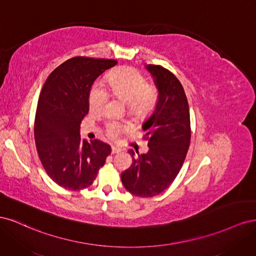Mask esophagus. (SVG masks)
Returning a JSON list of instances; mask_svg holds the SVG:
<instances>
[{
  "label": "esophagus",
  "instance_id": "1",
  "mask_svg": "<svg viewBox=\"0 0 256 256\" xmlns=\"http://www.w3.org/2000/svg\"><path fill=\"white\" fill-rule=\"evenodd\" d=\"M120 152V148L118 146H112V154H118Z\"/></svg>",
  "mask_w": 256,
  "mask_h": 256
}]
</instances>
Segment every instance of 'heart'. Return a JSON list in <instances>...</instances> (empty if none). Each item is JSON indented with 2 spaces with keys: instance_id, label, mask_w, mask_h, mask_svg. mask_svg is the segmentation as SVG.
I'll return each instance as SVG.
<instances>
[{
  "instance_id": "heart-1",
  "label": "heart",
  "mask_w": 256,
  "mask_h": 256,
  "mask_svg": "<svg viewBox=\"0 0 256 256\" xmlns=\"http://www.w3.org/2000/svg\"><path fill=\"white\" fill-rule=\"evenodd\" d=\"M108 88L113 95L122 98L130 106L138 115H145L152 111L157 104V90L146 83L145 76L134 68H122L108 76ZM109 95L102 84H95L92 88L88 104L90 111H102ZM122 130V126L116 122L106 124V134L111 138H116Z\"/></svg>"
}]
</instances>
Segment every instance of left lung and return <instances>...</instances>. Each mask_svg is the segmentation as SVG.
<instances>
[{"mask_svg":"<svg viewBox=\"0 0 256 256\" xmlns=\"http://www.w3.org/2000/svg\"><path fill=\"white\" fill-rule=\"evenodd\" d=\"M158 88V102L150 118L143 124L146 154L134 157L132 164L120 180L131 194L152 198L160 194L180 173L190 145L191 128L187 97L182 83L164 67L146 66Z\"/></svg>","mask_w":256,"mask_h":256,"instance_id":"1","label":"left lung"}]
</instances>
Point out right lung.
Masks as SVG:
<instances>
[{
    "label": "right lung",
    "instance_id": "1",
    "mask_svg": "<svg viewBox=\"0 0 256 256\" xmlns=\"http://www.w3.org/2000/svg\"><path fill=\"white\" fill-rule=\"evenodd\" d=\"M118 64L115 60L76 56L50 74L38 99L34 136L38 156L51 180L78 191L90 187L111 147L99 140H82L80 125L88 113L92 85Z\"/></svg>",
    "mask_w": 256,
    "mask_h": 256
}]
</instances>
